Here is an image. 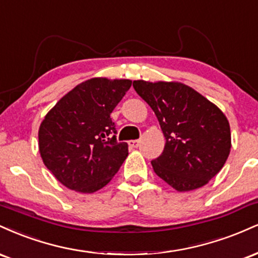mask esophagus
<instances>
[{
    "mask_svg": "<svg viewBox=\"0 0 258 258\" xmlns=\"http://www.w3.org/2000/svg\"><path fill=\"white\" fill-rule=\"evenodd\" d=\"M128 144H129L130 147L136 148V147L139 146V144H140V141H139V140H130V141L128 142Z\"/></svg>",
    "mask_w": 258,
    "mask_h": 258,
    "instance_id": "obj_1",
    "label": "esophagus"
}]
</instances>
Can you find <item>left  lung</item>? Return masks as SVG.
<instances>
[{
    "instance_id": "8db88e82",
    "label": "left lung",
    "mask_w": 258,
    "mask_h": 258,
    "mask_svg": "<svg viewBox=\"0 0 258 258\" xmlns=\"http://www.w3.org/2000/svg\"><path fill=\"white\" fill-rule=\"evenodd\" d=\"M158 118L165 146L151 164L176 190L204 186L225 165L231 129L225 114L195 89L176 82H133Z\"/></svg>"
}]
</instances>
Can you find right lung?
<instances>
[{"instance_id": "1", "label": "right lung", "mask_w": 258, "mask_h": 258, "mask_svg": "<svg viewBox=\"0 0 258 258\" xmlns=\"http://www.w3.org/2000/svg\"><path fill=\"white\" fill-rule=\"evenodd\" d=\"M130 87L129 80L92 78L66 94L44 117L39 153L63 186L93 193L119 170L128 144L117 141L111 113Z\"/></svg>"}]
</instances>
